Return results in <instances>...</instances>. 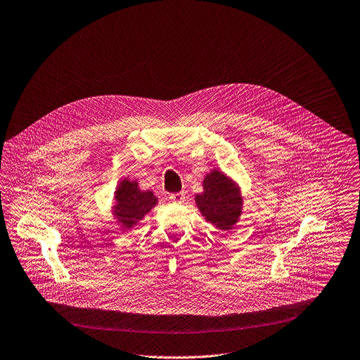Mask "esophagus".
I'll list each match as a JSON object with an SVG mask.
<instances>
[{"label":"esophagus","mask_w":360,"mask_h":360,"mask_svg":"<svg viewBox=\"0 0 360 360\" xmlns=\"http://www.w3.org/2000/svg\"><path fill=\"white\" fill-rule=\"evenodd\" d=\"M185 198H186L185 192H176V193L169 195V200L175 202V203H182L185 200Z\"/></svg>","instance_id":"obj_1"}]
</instances>
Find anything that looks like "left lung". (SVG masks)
Segmentation results:
<instances>
[{"label": "left lung", "mask_w": 360, "mask_h": 360, "mask_svg": "<svg viewBox=\"0 0 360 360\" xmlns=\"http://www.w3.org/2000/svg\"><path fill=\"white\" fill-rule=\"evenodd\" d=\"M205 192L195 196L202 216L221 231L232 229L242 214L243 198L238 185L225 174L213 169L205 176Z\"/></svg>", "instance_id": "8db88e82"}]
</instances>
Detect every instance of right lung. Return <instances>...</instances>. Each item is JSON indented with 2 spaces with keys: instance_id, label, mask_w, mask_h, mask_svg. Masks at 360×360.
<instances>
[{
  "instance_id": "add662e5",
  "label": "right lung",
  "mask_w": 360,
  "mask_h": 360,
  "mask_svg": "<svg viewBox=\"0 0 360 360\" xmlns=\"http://www.w3.org/2000/svg\"><path fill=\"white\" fill-rule=\"evenodd\" d=\"M158 199L151 191H141L136 181L124 179L115 191L112 214L124 231L136 225L155 205Z\"/></svg>"
}]
</instances>
